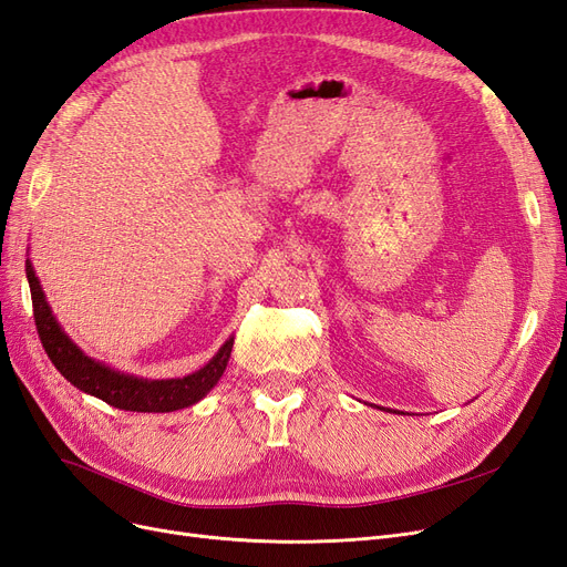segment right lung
Listing matches in <instances>:
<instances>
[{
  "label": "right lung",
  "instance_id": "obj_1",
  "mask_svg": "<svg viewBox=\"0 0 567 567\" xmlns=\"http://www.w3.org/2000/svg\"><path fill=\"white\" fill-rule=\"evenodd\" d=\"M25 276L30 282L34 324L42 339V346L56 370L80 391L101 398L103 403L126 412H174L195 405L203 400L221 379L230 351L233 337L218 349V353L199 368L197 372L184 379H141L134 374H124L103 362L89 358L78 343L61 330L59 320L53 318V310L47 303L42 285L34 276L30 259L25 261Z\"/></svg>",
  "mask_w": 567,
  "mask_h": 567
}]
</instances>
